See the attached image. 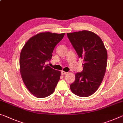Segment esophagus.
<instances>
[{
  "instance_id": "obj_1",
  "label": "esophagus",
  "mask_w": 123,
  "mask_h": 123,
  "mask_svg": "<svg viewBox=\"0 0 123 123\" xmlns=\"http://www.w3.org/2000/svg\"><path fill=\"white\" fill-rule=\"evenodd\" d=\"M67 73V72H66L63 71H61V74L62 75H65V74H66Z\"/></svg>"
}]
</instances>
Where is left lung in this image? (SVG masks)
<instances>
[{"label": "left lung", "mask_w": 123, "mask_h": 123, "mask_svg": "<svg viewBox=\"0 0 123 123\" xmlns=\"http://www.w3.org/2000/svg\"><path fill=\"white\" fill-rule=\"evenodd\" d=\"M79 58L83 59V69L75 74L70 85L72 92L80 97L95 92L103 80L106 71L107 52L102 40L94 33L82 31L67 33Z\"/></svg>", "instance_id": "left-lung-1"}]
</instances>
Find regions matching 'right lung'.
Instances as JSON below:
<instances>
[{"label": "right lung", "mask_w": 123, "mask_h": 123, "mask_svg": "<svg viewBox=\"0 0 123 123\" xmlns=\"http://www.w3.org/2000/svg\"><path fill=\"white\" fill-rule=\"evenodd\" d=\"M65 33L42 32L31 37L23 46L19 57V70L23 83L30 92L38 98L54 92L61 72L45 65L52 58L55 46Z\"/></svg>", "instance_id": "1"}]
</instances>
